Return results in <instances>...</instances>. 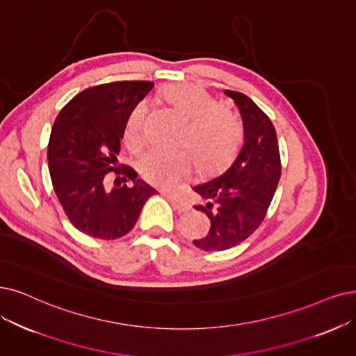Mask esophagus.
<instances>
[{"instance_id": "1", "label": "esophagus", "mask_w": 356, "mask_h": 356, "mask_svg": "<svg viewBox=\"0 0 356 356\" xmlns=\"http://www.w3.org/2000/svg\"><path fill=\"white\" fill-rule=\"evenodd\" d=\"M166 198L170 202V204H172L179 213H184V211H188L190 210V204L187 202H184L182 198H179L178 195L166 194Z\"/></svg>"}]
</instances>
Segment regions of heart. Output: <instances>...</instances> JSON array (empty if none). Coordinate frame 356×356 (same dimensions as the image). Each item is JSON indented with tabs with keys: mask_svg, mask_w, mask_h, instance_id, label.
<instances>
[{
	"mask_svg": "<svg viewBox=\"0 0 356 356\" xmlns=\"http://www.w3.org/2000/svg\"><path fill=\"white\" fill-rule=\"evenodd\" d=\"M163 95L182 117L190 120L179 141V146L190 153L149 150L138 159V170L153 186L172 190L191 175L193 159L202 172H213L229 163L243 143L244 130L235 113L223 109L215 97L195 84L177 83L166 88ZM145 117L146 104L140 102L125 125L124 138L130 147L141 143Z\"/></svg>",
	"mask_w": 356,
	"mask_h": 356,
	"instance_id": "heart-1",
	"label": "heart"
}]
</instances>
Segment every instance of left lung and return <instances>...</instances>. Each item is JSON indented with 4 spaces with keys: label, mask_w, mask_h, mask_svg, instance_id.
<instances>
[{
    "label": "left lung",
    "mask_w": 356,
    "mask_h": 356,
    "mask_svg": "<svg viewBox=\"0 0 356 356\" xmlns=\"http://www.w3.org/2000/svg\"><path fill=\"white\" fill-rule=\"evenodd\" d=\"M234 99L244 127V143L234 162L215 178L197 184L193 190L203 204L210 231L194 239L197 248L223 251L245 241L263 222L280 179V154L276 130L266 113L239 92L225 90Z\"/></svg>",
    "instance_id": "1"
}]
</instances>
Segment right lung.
I'll return each mask as SVG.
<instances>
[{"instance_id":"obj_1","label":"right lung","mask_w":356,"mask_h":356,"mask_svg":"<svg viewBox=\"0 0 356 356\" xmlns=\"http://www.w3.org/2000/svg\"><path fill=\"white\" fill-rule=\"evenodd\" d=\"M152 88V81L99 84L71 99L54 122L48 145L54 191L70 222L92 238L129 234L147 198L158 193L133 168L115 169L127 121ZM112 170L134 186H121L118 178L109 189L106 174Z\"/></svg>"}]
</instances>
